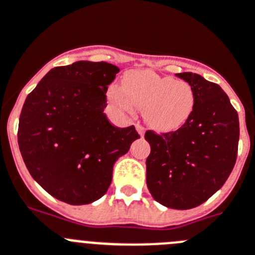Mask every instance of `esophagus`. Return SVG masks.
Returning a JSON list of instances; mask_svg holds the SVG:
<instances>
[{
  "label": "esophagus",
  "mask_w": 255,
  "mask_h": 255,
  "mask_svg": "<svg viewBox=\"0 0 255 255\" xmlns=\"http://www.w3.org/2000/svg\"><path fill=\"white\" fill-rule=\"evenodd\" d=\"M136 131L139 132L140 136H144V132H145V129H144L143 125H140V124H136Z\"/></svg>",
  "instance_id": "34e87169"
}]
</instances>
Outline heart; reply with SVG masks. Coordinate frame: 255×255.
Wrapping results in <instances>:
<instances>
[{"mask_svg": "<svg viewBox=\"0 0 255 255\" xmlns=\"http://www.w3.org/2000/svg\"><path fill=\"white\" fill-rule=\"evenodd\" d=\"M110 99L129 114L134 112V106L144 110L146 123L163 131L183 125L195 107V92L188 82L151 71L128 73L123 88H110Z\"/></svg>", "mask_w": 255, "mask_h": 255, "instance_id": "heart-1", "label": "heart"}]
</instances>
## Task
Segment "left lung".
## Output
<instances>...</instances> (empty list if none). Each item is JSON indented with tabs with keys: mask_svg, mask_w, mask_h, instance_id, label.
I'll return each mask as SVG.
<instances>
[{
	"mask_svg": "<svg viewBox=\"0 0 255 255\" xmlns=\"http://www.w3.org/2000/svg\"><path fill=\"white\" fill-rule=\"evenodd\" d=\"M195 92V107L176 131L145 132L150 144L146 186L156 202L176 210L200 206L219 191L234 168L239 118L228 95L200 74L178 73Z\"/></svg>",
	"mask_w": 255,
	"mask_h": 255,
	"instance_id": "1",
	"label": "left lung"
}]
</instances>
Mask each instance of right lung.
<instances>
[{
  "instance_id": "add662e5",
  "label": "right lung",
  "mask_w": 255,
  "mask_h": 255,
  "mask_svg": "<svg viewBox=\"0 0 255 255\" xmlns=\"http://www.w3.org/2000/svg\"><path fill=\"white\" fill-rule=\"evenodd\" d=\"M120 69L79 60L55 67L27 95L18 121L21 155L32 178L57 200L86 205L101 198L112 168L140 135L104 114L107 86Z\"/></svg>"
}]
</instances>
